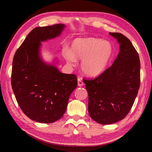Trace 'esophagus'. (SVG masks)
Masks as SVG:
<instances>
[{"label": "esophagus", "instance_id": "34e87169", "mask_svg": "<svg viewBox=\"0 0 152 152\" xmlns=\"http://www.w3.org/2000/svg\"><path fill=\"white\" fill-rule=\"evenodd\" d=\"M78 85L79 86H82V85H83V82H82V79L80 78H78Z\"/></svg>", "mask_w": 152, "mask_h": 152}]
</instances>
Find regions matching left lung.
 Masks as SVG:
<instances>
[{
  "mask_svg": "<svg viewBox=\"0 0 152 152\" xmlns=\"http://www.w3.org/2000/svg\"><path fill=\"white\" fill-rule=\"evenodd\" d=\"M64 24L36 27L16 51L12 61L11 85L19 106L29 119L51 123L61 119L76 88L74 74L61 73L56 64L43 60L42 43L59 37Z\"/></svg>",
  "mask_w": 152,
  "mask_h": 152,
  "instance_id": "1",
  "label": "left lung"
}]
</instances>
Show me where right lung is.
Here are the masks:
<instances>
[{
	"mask_svg": "<svg viewBox=\"0 0 152 152\" xmlns=\"http://www.w3.org/2000/svg\"><path fill=\"white\" fill-rule=\"evenodd\" d=\"M109 34L120 43L112 66L91 80L84 79L88 94V113L102 125L112 124L127 116L137 96L140 84L138 53L127 38Z\"/></svg>",
	"mask_w": 152,
	"mask_h": 152,
	"instance_id": "1",
	"label": "right lung"
}]
</instances>
